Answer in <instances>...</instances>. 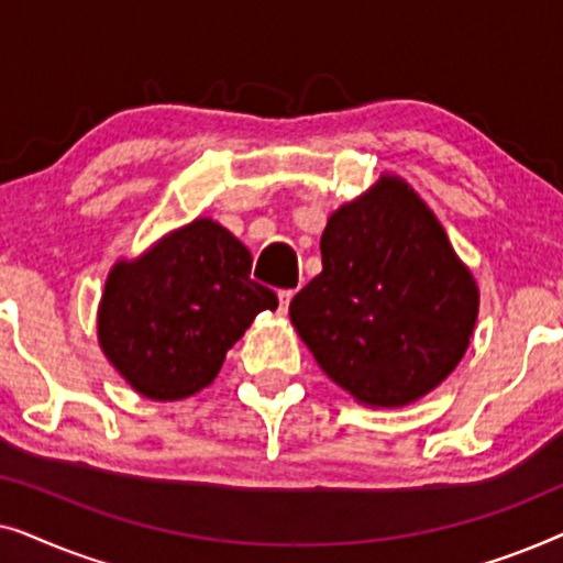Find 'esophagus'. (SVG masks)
<instances>
[{
  "mask_svg": "<svg viewBox=\"0 0 563 563\" xmlns=\"http://www.w3.org/2000/svg\"><path fill=\"white\" fill-rule=\"evenodd\" d=\"M291 297H295V289H282V291H279V310H282V312L289 310Z\"/></svg>",
  "mask_w": 563,
  "mask_h": 563,
  "instance_id": "obj_1",
  "label": "esophagus"
}]
</instances>
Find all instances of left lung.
I'll return each instance as SVG.
<instances>
[{
    "label": "left lung",
    "instance_id": "1",
    "mask_svg": "<svg viewBox=\"0 0 563 563\" xmlns=\"http://www.w3.org/2000/svg\"><path fill=\"white\" fill-rule=\"evenodd\" d=\"M322 272L289 318L322 372L358 405L405 407L464 358L479 287L433 210L382 174L338 207L320 238Z\"/></svg>",
    "mask_w": 563,
    "mask_h": 563
}]
</instances>
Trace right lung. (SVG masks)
Here are the masks:
<instances>
[{
    "mask_svg": "<svg viewBox=\"0 0 563 563\" xmlns=\"http://www.w3.org/2000/svg\"><path fill=\"white\" fill-rule=\"evenodd\" d=\"M251 251L197 218L110 268L97 310L99 349L137 395L174 402L220 374L225 353L279 299L251 279Z\"/></svg>",
    "mask_w": 563,
    "mask_h": 563,
    "instance_id": "add662e5",
    "label": "right lung"
}]
</instances>
